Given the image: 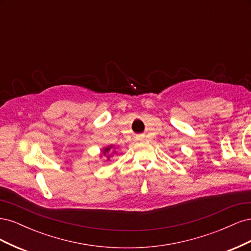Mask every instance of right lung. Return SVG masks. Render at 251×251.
<instances>
[{"instance_id": "add662e5", "label": "right lung", "mask_w": 251, "mask_h": 251, "mask_svg": "<svg viewBox=\"0 0 251 251\" xmlns=\"http://www.w3.org/2000/svg\"><path fill=\"white\" fill-rule=\"evenodd\" d=\"M117 153L116 151V148L115 146H113V144H111V146H108V147H104L102 150H101V153H100V158H102V156H104V158L107 159L108 161L111 160V158L115 155Z\"/></svg>"}]
</instances>
